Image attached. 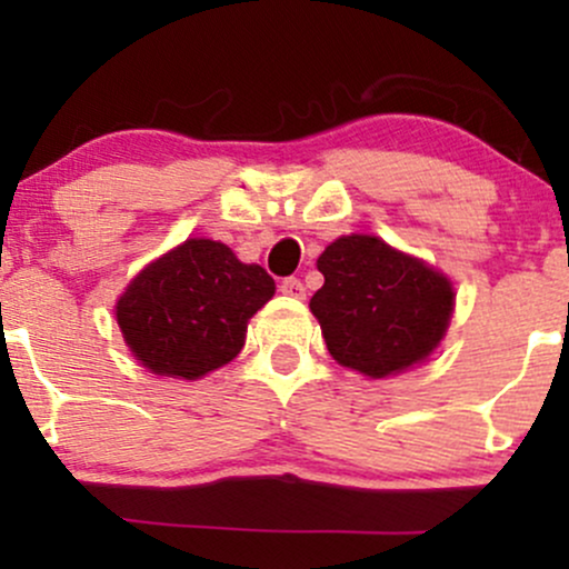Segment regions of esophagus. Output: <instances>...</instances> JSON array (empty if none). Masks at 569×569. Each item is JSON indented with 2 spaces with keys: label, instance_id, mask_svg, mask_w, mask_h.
I'll use <instances>...</instances> for the list:
<instances>
[{
  "label": "esophagus",
  "instance_id": "34e87169",
  "mask_svg": "<svg viewBox=\"0 0 569 569\" xmlns=\"http://www.w3.org/2000/svg\"><path fill=\"white\" fill-rule=\"evenodd\" d=\"M280 291L286 293V297H293V299H305V286L299 278H283L280 280Z\"/></svg>",
  "mask_w": 569,
  "mask_h": 569
}]
</instances>
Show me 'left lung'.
I'll return each mask as SVG.
<instances>
[{
  "mask_svg": "<svg viewBox=\"0 0 569 569\" xmlns=\"http://www.w3.org/2000/svg\"><path fill=\"white\" fill-rule=\"evenodd\" d=\"M310 310L326 348L361 375H396L433 352L452 318V283L371 234H345L318 257Z\"/></svg>",
  "mask_w": 569,
  "mask_h": 569,
  "instance_id": "left-lung-1",
  "label": "left lung"
}]
</instances>
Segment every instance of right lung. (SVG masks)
Instances as JSON below:
<instances>
[{"mask_svg": "<svg viewBox=\"0 0 569 569\" xmlns=\"http://www.w3.org/2000/svg\"><path fill=\"white\" fill-rule=\"evenodd\" d=\"M272 293L264 267L243 264L217 240L192 238L133 278L117 302V323L149 371L198 380L238 356L248 318Z\"/></svg>", "mask_w": 569, "mask_h": 569, "instance_id": "right-lung-1", "label": "right lung"}]
</instances>
